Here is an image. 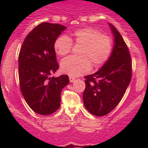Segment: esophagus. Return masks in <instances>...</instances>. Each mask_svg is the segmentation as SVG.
Returning a JSON list of instances; mask_svg holds the SVG:
<instances>
[{
  "label": "esophagus",
  "instance_id": "esophagus-1",
  "mask_svg": "<svg viewBox=\"0 0 148 148\" xmlns=\"http://www.w3.org/2000/svg\"><path fill=\"white\" fill-rule=\"evenodd\" d=\"M76 81L75 78L72 77V76H69V81H70V83L74 82V81Z\"/></svg>",
  "mask_w": 148,
  "mask_h": 148
}]
</instances>
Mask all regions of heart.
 Wrapping results in <instances>:
<instances>
[{"instance_id": "obj_1", "label": "heart", "mask_w": 148, "mask_h": 148, "mask_svg": "<svg viewBox=\"0 0 148 148\" xmlns=\"http://www.w3.org/2000/svg\"><path fill=\"white\" fill-rule=\"evenodd\" d=\"M72 37L75 45L83 46L80 52L81 56H69L62 60L60 68L64 74L74 77L81 76L89 72L90 62L95 67H99L111 56L113 40L95 28H81L74 31ZM72 46V40L64 35H60L54 42L56 52L61 56L70 53Z\"/></svg>"}]
</instances>
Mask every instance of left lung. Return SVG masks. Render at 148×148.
I'll return each instance as SVG.
<instances>
[{"instance_id": "8db88e82", "label": "left lung", "mask_w": 148, "mask_h": 148, "mask_svg": "<svg viewBox=\"0 0 148 148\" xmlns=\"http://www.w3.org/2000/svg\"><path fill=\"white\" fill-rule=\"evenodd\" d=\"M113 49L108 60L94 74L85 76L84 106L91 114L103 116L114 109L124 96L132 78V60L120 33L108 23Z\"/></svg>"}]
</instances>
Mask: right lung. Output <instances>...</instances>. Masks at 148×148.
I'll return each instance as SVG.
<instances>
[{
  "instance_id": "right-lung-1",
  "label": "right lung",
  "mask_w": 148,
  "mask_h": 148,
  "mask_svg": "<svg viewBox=\"0 0 148 148\" xmlns=\"http://www.w3.org/2000/svg\"><path fill=\"white\" fill-rule=\"evenodd\" d=\"M67 28L58 23H42L27 35L18 55V77L23 97L33 111L50 115L60 106L67 75L51 77L58 69L54 42Z\"/></svg>"
}]
</instances>
